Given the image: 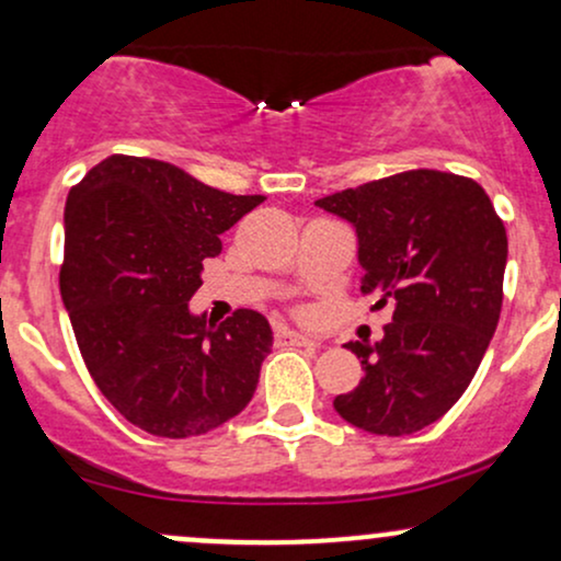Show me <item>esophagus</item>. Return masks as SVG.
Masks as SVG:
<instances>
[{"label":"esophagus","instance_id":"1","mask_svg":"<svg viewBox=\"0 0 561 561\" xmlns=\"http://www.w3.org/2000/svg\"><path fill=\"white\" fill-rule=\"evenodd\" d=\"M275 342H278L280 347H314L310 336L286 329V325H275Z\"/></svg>","mask_w":561,"mask_h":561}]
</instances>
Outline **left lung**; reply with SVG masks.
<instances>
[{
  "instance_id": "1",
  "label": "left lung",
  "mask_w": 561,
  "mask_h": 561,
  "mask_svg": "<svg viewBox=\"0 0 561 561\" xmlns=\"http://www.w3.org/2000/svg\"><path fill=\"white\" fill-rule=\"evenodd\" d=\"M314 206L357 232L363 294L392 307L376 344L350 342L365 376L333 408L357 430L402 437L443 419L467 392L503 305L506 228L474 180L411 169Z\"/></svg>"
}]
</instances>
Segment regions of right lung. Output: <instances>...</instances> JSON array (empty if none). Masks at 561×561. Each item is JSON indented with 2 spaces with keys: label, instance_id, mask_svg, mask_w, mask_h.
<instances>
[{
  "label": "right lung",
  "instance_id": "1",
  "mask_svg": "<svg viewBox=\"0 0 561 561\" xmlns=\"http://www.w3.org/2000/svg\"><path fill=\"white\" fill-rule=\"evenodd\" d=\"M262 201L122 153L68 193L62 305L98 389L142 432L198 437L254 398L273 350L267 318L236 310L211 325L187 301L219 236Z\"/></svg>",
  "mask_w": 561,
  "mask_h": 561
}]
</instances>
